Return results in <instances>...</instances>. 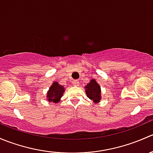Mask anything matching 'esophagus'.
Wrapping results in <instances>:
<instances>
[{"mask_svg": "<svg viewBox=\"0 0 153 153\" xmlns=\"http://www.w3.org/2000/svg\"><path fill=\"white\" fill-rule=\"evenodd\" d=\"M72 83H73L74 86H78V85H79V81H78V80H75V81H72Z\"/></svg>", "mask_w": 153, "mask_h": 153, "instance_id": "1", "label": "esophagus"}]
</instances>
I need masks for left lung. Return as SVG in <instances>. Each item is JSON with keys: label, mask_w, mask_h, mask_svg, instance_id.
Returning <instances> with one entry per match:
<instances>
[{"label": "left lung", "mask_w": 153, "mask_h": 153, "mask_svg": "<svg viewBox=\"0 0 153 153\" xmlns=\"http://www.w3.org/2000/svg\"><path fill=\"white\" fill-rule=\"evenodd\" d=\"M86 93L89 99L95 102H98L101 99V87L95 79H92L85 86Z\"/></svg>", "instance_id": "left-lung-1"}]
</instances>
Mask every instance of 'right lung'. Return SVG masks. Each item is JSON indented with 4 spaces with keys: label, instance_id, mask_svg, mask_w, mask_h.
<instances>
[{
    "label": "right lung",
    "instance_id": "1",
    "mask_svg": "<svg viewBox=\"0 0 153 153\" xmlns=\"http://www.w3.org/2000/svg\"><path fill=\"white\" fill-rule=\"evenodd\" d=\"M64 92V88L63 86L60 85L58 82H55L52 84V85L49 88V90L48 91L47 98L48 101L49 102L57 103L61 99V96Z\"/></svg>",
    "mask_w": 153,
    "mask_h": 153
}]
</instances>
